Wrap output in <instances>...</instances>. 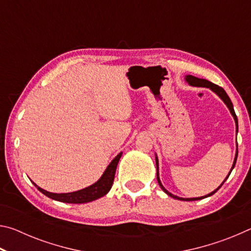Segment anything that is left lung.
Wrapping results in <instances>:
<instances>
[{"mask_svg": "<svg viewBox=\"0 0 251 251\" xmlns=\"http://www.w3.org/2000/svg\"><path fill=\"white\" fill-rule=\"evenodd\" d=\"M185 79H186V82L188 83L189 85H192V86H201V87H207V88H210V90H211L212 92L216 93V94H217V95L220 97V99L223 100L224 103L227 105V107L229 108V110H230L231 115L233 116V120H235V123H236V131H237V133H238V120H237L236 113H235V110H233V106H232L231 100H230V99H229V96L227 95V93L225 92L224 88H223V87H220V86H218V85H216V84H214V83L209 82V80H207V79H202V78H198V77H195V76H193V75H187V76H185ZM237 147H238V145H237ZM237 156H238V148H237V151H236L235 160H233L232 167H231V169H230V172H229L228 176H227L226 178H225V180L223 181V184L220 185L217 189H215L214 192H211L210 194L206 195V196H202V197H196V198H181V197L175 196V195H173L172 193H169L168 190L165 189V187L163 186V184H161V181H160V179H159V174H158V158H157V156H156L157 180H158V184H159V186H160V188L163 189L164 192L168 195V196H171V197L175 198V199H178V201H199V199H202V198L209 197V196H211V195H214V194H215L216 192H217V190L220 188V187H222V186L224 185V182L227 180V178L229 177V175H230V173H231V171H232V169H233V167H235V165H236V160H237Z\"/></svg>", "mask_w": 251, "mask_h": 251, "instance_id": "left-lung-1", "label": "left lung"}]
</instances>
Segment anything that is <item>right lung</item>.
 Segmentation results:
<instances>
[{
    "label": "right lung",
    "mask_w": 251,
    "mask_h": 251,
    "mask_svg": "<svg viewBox=\"0 0 251 251\" xmlns=\"http://www.w3.org/2000/svg\"><path fill=\"white\" fill-rule=\"evenodd\" d=\"M123 152H120L115 158H114L110 164L105 169V172L101 177L97 180L95 184L86 187V188L77 190V192L73 193H66V194H54L50 193L48 190L42 189L41 187L37 186L36 184H33L37 187V189L40 190L42 194H44L45 196L49 198H52L54 201H62V202H67V203H85L95 201V199H99L100 197L105 196L106 194L109 192V189L112 188L114 177H115V172L118 161L122 157Z\"/></svg>",
    "instance_id": "add662e5"
}]
</instances>
